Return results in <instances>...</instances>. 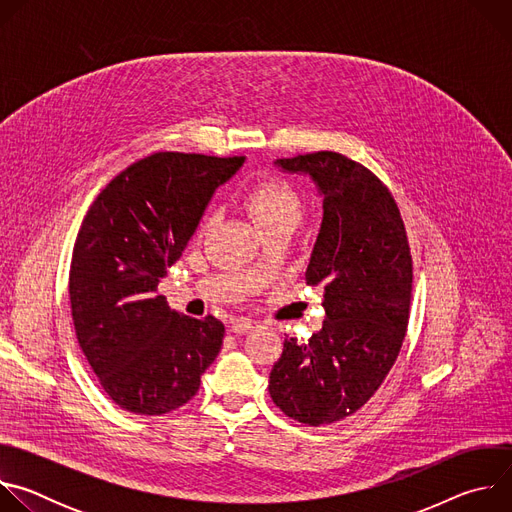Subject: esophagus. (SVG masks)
<instances>
[{
  "label": "esophagus",
  "instance_id": "obj_1",
  "mask_svg": "<svg viewBox=\"0 0 512 512\" xmlns=\"http://www.w3.org/2000/svg\"><path fill=\"white\" fill-rule=\"evenodd\" d=\"M253 328H255V322H251L247 318H235L231 322V332H235V334H247Z\"/></svg>",
  "mask_w": 512,
  "mask_h": 512
}]
</instances>
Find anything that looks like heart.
Instances as JSON below:
<instances>
[{"instance_id": "1", "label": "heart", "mask_w": 512, "mask_h": 512, "mask_svg": "<svg viewBox=\"0 0 512 512\" xmlns=\"http://www.w3.org/2000/svg\"><path fill=\"white\" fill-rule=\"evenodd\" d=\"M247 208L261 229L296 225L302 216V200L287 182L269 178L257 182L245 196Z\"/></svg>"}]
</instances>
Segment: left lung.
<instances>
[{
    "instance_id": "8db88e82",
    "label": "left lung",
    "mask_w": 512,
    "mask_h": 512,
    "mask_svg": "<svg viewBox=\"0 0 512 512\" xmlns=\"http://www.w3.org/2000/svg\"><path fill=\"white\" fill-rule=\"evenodd\" d=\"M312 180L322 223L306 269L324 287L322 330L285 338L269 373L273 403L300 423L340 421L367 403L401 350L411 304V253L383 182L336 152L273 162Z\"/></svg>"
}]
</instances>
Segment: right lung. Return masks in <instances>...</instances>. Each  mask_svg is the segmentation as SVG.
Returning a JSON list of instances; mask_svg holds the SVG:
<instances>
[{"label":"right lung","mask_w":512,"mask_h":512,"mask_svg":"<svg viewBox=\"0 0 512 512\" xmlns=\"http://www.w3.org/2000/svg\"><path fill=\"white\" fill-rule=\"evenodd\" d=\"M243 162V156H148L115 176L85 216L68 277L72 320L105 393L129 413L182 407L221 352V320L180 316L156 291L216 188Z\"/></svg>","instance_id":"right-lung-1"}]
</instances>
